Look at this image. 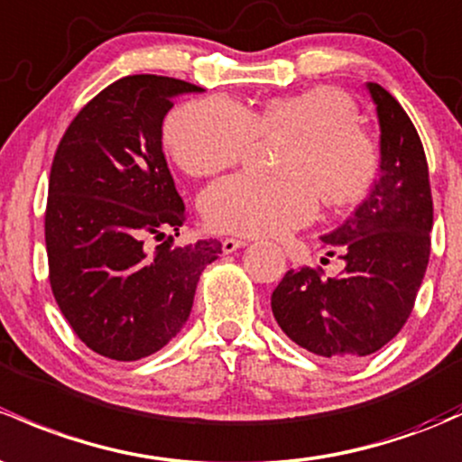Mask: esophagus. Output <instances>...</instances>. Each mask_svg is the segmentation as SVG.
I'll return each mask as SVG.
<instances>
[{
    "label": "esophagus",
    "instance_id": "obj_1",
    "mask_svg": "<svg viewBox=\"0 0 462 462\" xmlns=\"http://www.w3.org/2000/svg\"><path fill=\"white\" fill-rule=\"evenodd\" d=\"M245 245H247L245 239H230V236H227V239L221 241V247L226 254H232V252H236L239 247H245Z\"/></svg>",
    "mask_w": 462,
    "mask_h": 462
}]
</instances>
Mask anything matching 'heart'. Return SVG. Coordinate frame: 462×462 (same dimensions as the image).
Masks as SVG:
<instances>
[{
	"instance_id": "b5f03b06",
	"label": "heart",
	"mask_w": 462,
	"mask_h": 462,
	"mask_svg": "<svg viewBox=\"0 0 462 462\" xmlns=\"http://www.w3.org/2000/svg\"><path fill=\"white\" fill-rule=\"evenodd\" d=\"M356 121V101L332 86L272 97L252 110L215 95L174 108L163 139L183 172L212 177L241 162L256 134H292L281 159L285 177L232 174L201 194L203 221L215 232L281 235L312 221L323 197L347 208L372 192L381 145Z\"/></svg>"
}]
</instances>
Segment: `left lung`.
Segmentation results:
<instances>
[{
  "label": "left lung",
  "mask_w": 462,
  "mask_h": 462,
  "mask_svg": "<svg viewBox=\"0 0 462 462\" xmlns=\"http://www.w3.org/2000/svg\"><path fill=\"white\" fill-rule=\"evenodd\" d=\"M381 125V177L370 197L329 235L328 256L343 272L288 270L272 292V312L308 352L349 363L374 354L401 332L430 261L434 223L423 143L402 106L383 86L367 84Z\"/></svg>",
  "instance_id": "1"
}]
</instances>
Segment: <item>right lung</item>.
Returning a JSON list of instances; mask_svg holds the SVG:
<instances>
[{
	"label": "right lung",
	"mask_w": 462,
	"mask_h": 462,
	"mask_svg": "<svg viewBox=\"0 0 462 462\" xmlns=\"http://www.w3.org/2000/svg\"><path fill=\"white\" fill-rule=\"evenodd\" d=\"M188 81L130 75L70 121L48 181L46 252L52 294L77 337L113 361L162 349L190 317L203 268L221 244L201 239L150 250L179 235L188 212L162 148L174 99Z\"/></svg>",
	"instance_id": "1"
}]
</instances>
